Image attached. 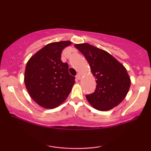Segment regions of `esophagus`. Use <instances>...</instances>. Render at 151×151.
I'll list each match as a JSON object with an SVG mask.
<instances>
[{
    "label": "esophagus",
    "instance_id": "34e87169",
    "mask_svg": "<svg viewBox=\"0 0 151 151\" xmlns=\"http://www.w3.org/2000/svg\"><path fill=\"white\" fill-rule=\"evenodd\" d=\"M76 78H77L78 80H80L81 79V75H80V73H78L77 75H76Z\"/></svg>",
    "mask_w": 151,
    "mask_h": 151
}]
</instances>
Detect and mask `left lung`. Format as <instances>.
<instances>
[{
  "instance_id": "obj_1",
  "label": "left lung",
  "mask_w": 151,
  "mask_h": 151,
  "mask_svg": "<svg viewBox=\"0 0 151 151\" xmlns=\"http://www.w3.org/2000/svg\"><path fill=\"white\" fill-rule=\"evenodd\" d=\"M88 61L96 79V90L86 95L88 102L99 111L117 106L129 92L131 80L125 67L110 53L88 43L75 45Z\"/></svg>"
}]
</instances>
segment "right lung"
Masks as SVG:
<instances>
[{"label":"right lung","mask_w":151,"mask_h":151,"mask_svg":"<svg viewBox=\"0 0 151 151\" xmlns=\"http://www.w3.org/2000/svg\"><path fill=\"white\" fill-rule=\"evenodd\" d=\"M70 41L49 43L35 53L27 63L24 84L32 98L40 106L53 109L65 101L75 83L69 65L61 53Z\"/></svg>","instance_id":"obj_1"}]
</instances>
